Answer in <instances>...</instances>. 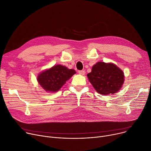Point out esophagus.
Returning a JSON list of instances; mask_svg holds the SVG:
<instances>
[{"label":"esophagus","mask_w":151,"mask_h":151,"mask_svg":"<svg viewBox=\"0 0 151 151\" xmlns=\"http://www.w3.org/2000/svg\"><path fill=\"white\" fill-rule=\"evenodd\" d=\"M78 73H79V74H80L81 75H85V71L84 70H79Z\"/></svg>","instance_id":"esophagus-1"}]
</instances>
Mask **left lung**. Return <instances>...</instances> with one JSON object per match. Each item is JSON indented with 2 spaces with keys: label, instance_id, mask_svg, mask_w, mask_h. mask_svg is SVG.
<instances>
[{
  "label": "left lung",
  "instance_id": "left-lung-1",
  "mask_svg": "<svg viewBox=\"0 0 151 151\" xmlns=\"http://www.w3.org/2000/svg\"><path fill=\"white\" fill-rule=\"evenodd\" d=\"M87 77L97 92L104 95L117 92L124 82V75L119 67L104 62L94 65Z\"/></svg>",
  "mask_w": 151,
  "mask_h": 151
}]
</instances>
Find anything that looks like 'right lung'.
<instances>
[{
  "instance_id": "add662e5",
  "label": "right lung",
  "mask_w": 151,
  "mask_h": 151,
  "mask_svg": "<svg viewBox=\"0 0 151 151\" xmlns=\"http://www.w3.org/2000/svg\"><path fill=\"white\" fill-rule=\"evenodd\" d=\"M75 73L73 69H68L65 66L57 65L41 73L37 80L46 91L55 92L58 91Z\"/></svg>"
}]
</instances>
